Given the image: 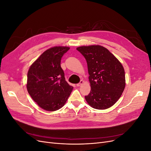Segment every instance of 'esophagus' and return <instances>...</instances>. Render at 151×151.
Wrapping results in <instances>:
<instances>
[{
    "label": "esophagus",
    "mask_w": 151,
    "mask_h": 151,
    "mask_svg": "<svg viewBox=\"0 0 151 151\" xmlns=\"http://www.w3.org/2000/svg\"><path fill=\"white\" fill-rule=\"evenodd\" d=\"M83 83H84V81H83V80H81V81H80V83L77 84V86H81L82 84H83Z\"/></svg>",
    "instance_id": "1"
}]
</instances>
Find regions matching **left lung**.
Listing matches in <instances>:
<instances>
[{"mask_svg": "<svg viewBox=\"0 0 151 151\" xmlns=\"http://www.w3.org/2000/svg\"><path fill=\"white\" fill-rule=\"evenodd\" d=\"M88 64L91 91L85 99L90 106L105 109L115 104L125 87V70L120 62L101 45L76 48Z\"/></svg>", "mask_w": 151, "mask_h": 151, "instance_id": "8db88e82", "label": "left lung"}]
</instances>
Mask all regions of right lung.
<instances>
[{"label":"right lung","mask_w":151,"mask_h":151,"mask_svg":"<svg viewBox=\"0 0 151 151\" xmlns=\"http://www.w3.org/2000/svg\"><path fill=\"white\" fill-rule=\"evenodd\" d=\"M68 47H53L45 51L30 66L27 75L28 92L40 107L48 111L60 109L73 87L65 81L60 66Z\"/></svg>","instance_id":"add662e5"}]
</instances>
